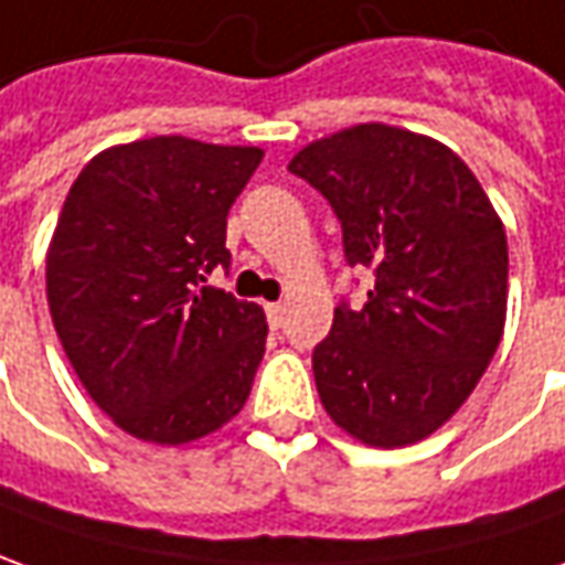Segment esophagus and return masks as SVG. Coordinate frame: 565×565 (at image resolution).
Segmentation results:
<instances>
[{
	"mask_svg": "<svg viewBox=\"0 0 565 565\" xmlns=\"http://www.w3.org/2000/svg\"><path fill=\"white\" fill-rule=\"evenodd\" d=\"M266 315H268V324H271V331H278V328L284 324V306H281V302H268Z\"/></svg>",
	"mask_w": 565,
	"mask_h": 565,
	"instance_id": "34e87169",
	"label": "esophagus"
}]
</instances>
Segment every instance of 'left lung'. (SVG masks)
<instances>
[{"label": "left lung", "mask_w": 565, "mask_h": 565, "mask_svg": "<svg viewBox=\"0 0 565 565\" xmlns=\"http://www.w3.org/2000/svg\"><path fill=\"white\" fill-rule=\"evenodd\" d=\"M287 170L331 203L349 266L374 275L364 306L340 302L312 352L324 412L364 445L427 439L501 343V218L451 148L383 122L312 141Z\"/></svg>", "instance_id": "8db88e82"}]
</instances>
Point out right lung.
I'll use <instances>...</instances> for the list:
<instances>
[{
    "label": "right lung",
    "mask_w": 565,
    "mask_h": 565,
    "mask_svg": "<svg viewBox=\"0 0 565 565\" xmlns=\"http://www.w3.org/2000/svg\"><path fill=\"white\" fill-rule=\"evenodd\" d=\"M259 148L157 136L76 175L45 256L57 340L95 405L129 436L194 443L244 408L266 312L206 287L232 266L225 218Z\"/></svg>",
    "instance_id": "1"
}]
</instances>
